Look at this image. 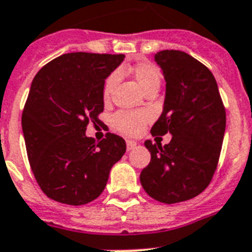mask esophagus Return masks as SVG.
<instances>
[{"mask_svg": "<svg viewBox=\"0 0 252 252\" xmlns=\"http://www.w3.org/2000/svg\"><path fill=\"white\" fill-rule=\"evenodd\" d=\"M137 145L136 141H132V140H126V150L129 151L132 150V149H134Z\"/></svg>", "mask_w": 252, "mask_h": 252, "instance_id": "esophagus-1", "label": "esophagus"}]
</instances>
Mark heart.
I'll list each match as a JSON object with an SVG mask.
<instances>
[{
	"mask_svg": "<svg viewBox=\"0 0 252 252\" xmlns=\"http://www.w3.org/2000/svg\"><path fill=\"white\" fill-rule=\"evenodd\" d=\"M133 75L136 77L137 83L142 88V91L146 92L150 88H159L161 80L160 69L158 67L149 62L138 63L137 66L133 67ZM119 80V72L114 71L108 75L103 87V97L107 99L111 94L115 84ZM150 120V116L147 112H129V111H119L112 116V126L118 132L126 134V136H136L142 132L146 123Z\"/></svg>",
	"mask_w": 252,
	"mask_h": 252,
	"instance_id": "obj_1",
	"label": "heart"
}]
</instances>
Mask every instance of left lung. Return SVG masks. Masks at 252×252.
Here are the masks:
<instances>
[{"label":"left lung","mask_w":252,"mask_h":252,"mask_svg":"<svg viewBox=\"0 0 252 252\" xmlns=\"http://www.w3.org/2000/svg\"><path fill=\"white\" fill-rule=\"evenodd\" d=\"M154 58L163 71L165 98L151 134L172 138L164 146L145 141L151 160L140 181L151 198L172 204L197 197L211 183L226 115L216 80L199 61L180 50H161Z\"/></svg>","instance_id":"obj_1"}]
</instances>
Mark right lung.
Instances as JSON below:
<instances>
[{
  "label": "right lung",
  "instance_id": "obj_1",
  "mask_svg": "<svg viewBox=\"0 0 252 252\" xmlns=\"http://www.w3.org/2000/svg\"><path fill=\"white\" fill-rule=\"evenodd\" d=\"M124 54L68 53L45 64L31 84L22 115L27 155L34 179L50 199L71 206L101 195L110 169L126 153L114 133L95 142L89 123H99L105 79Z\"/></svg>",
  "mask_w": 252,
  "mask_h": 252
}]
</instances>
